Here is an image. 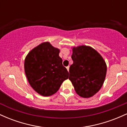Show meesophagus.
I'll use <instances>...</instances> for the list:
<instances>
[{
  "label": "esophagus",
  "mask_w": 127,
  "mask_h": 127,
  "mask_svg": "<svg viewBox=\"0 0 127 127\" xmlns=\"http://www.w3.org/2000/svg\"><path fill=\"white\" fill-rule=\"evenodd\" d=\"M69 67H70L69 66L66 67V68H67V70H68V71H69Z\"/></svg>",
  "instance_id": "34e87169"
}]
</instances>
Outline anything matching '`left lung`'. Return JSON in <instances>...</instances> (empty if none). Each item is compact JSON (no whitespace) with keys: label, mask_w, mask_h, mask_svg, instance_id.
Masks as SVG:
<instances>
[{"label":"left lung","mask_w":127,"mask_h":127,"mask_svg":"<svg viewBox=\"0 0 127 127\" xmlns=\"http://www.w3.org/2000/svg\"><path fill=\"white\" fill-rule=\"evenodd\" d=\"M73 63L69 68V80L76 93L83 98L95 95L103 85L107 65L101 55L89 46L73 47Z\"/></svg>","instance_id":"1"}]
</instances>
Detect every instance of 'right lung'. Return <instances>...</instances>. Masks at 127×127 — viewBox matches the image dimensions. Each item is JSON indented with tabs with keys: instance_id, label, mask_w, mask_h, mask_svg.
<instances>
[{
	"instance_id": "add662e5",
	"label": "right lung",
	"mask_w": 127,
	"mask_h": 127,
	"mask_svg": "<svg viewBox=\"0 0 127 127\" xmlns=\"http://www.w3.org/2000/svg\"><path fill=\"white\" fill-rule=\"evenodd\" d=\"M59 53V49L45 42L32 49L24 60V71L29 83L42 96L54 94L68 78V72L63 65Z\"/></svg>"
}]
</instances>
